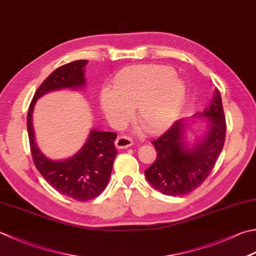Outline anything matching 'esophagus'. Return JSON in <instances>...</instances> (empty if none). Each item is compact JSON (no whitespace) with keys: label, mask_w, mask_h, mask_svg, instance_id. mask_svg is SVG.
Instances as JSON below:
<instances>
[{"label":"esophagus","mask_w":256,"mask_h":256,"mask_svg":"<svg viewBox=\"0 0 256 256\" xmlns=\"http://www.w3.org/2000/svg\"><path fill=\"white\" fill-rule=\"evenodd\" d=\"M133 145V141L128 136H118L115 141V146L118 148H128Z\"/></svg>","instance_id":"34e87169"}]
</instances>
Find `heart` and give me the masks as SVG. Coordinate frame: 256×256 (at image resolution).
<instances>
[{
	"instance_id": "b5f03b06",
	"label": "heart",
	"mask_w": 256,
	"mask_h": 256,
	"mask_svg": "<svg viewBox=\"0 0 256 256\" xmlns=\"http://www.w3.org/2000/svg\"><path fill=\"white\" fill-rule=\"evenodd\" d=\"M186 88L172 68L138 65L124 68L115 76L113 90L103 88L100 106L115 126L126 123L135 108L136 118L150 133L170 126L181 113Z\"/></svg>"
}]
</instances>
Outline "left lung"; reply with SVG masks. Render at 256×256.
<instances>
[{
  "label": "left lung",
  "instance_id": "8db88e82",
  "mask_svg": "<svg viewBox=\"0 0 256 256\" xmlns=\"http://www.w3.org/2000/svg\"><path fill=\"white\" fill-rule=\"evenodd\" d=\"M195 120L206 124L202 137L192 135V124ZM225 133L221 94L215 90L212 102L202 113H196L193 118L178 120L153 142L158 158L145 170V178L165 195L176 196L194 191L214 168L224 146Z\"/></svg>",
  "mask_w": 256,
  "mask_h": 256
}]
</instances>
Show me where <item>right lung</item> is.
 I'll list each match as a JSON object with an SVG mask.
<instances>
[{
	"label": "right lung",
	"mask_w": 256,
	"mask_h": 256,
	"mask_svg": "<svg viewBox=\"0 0 256 256\" xmlns=\"http://www.w3.org/2000/svg\"><path fill=\"white\" fill-rule=\"evenodd\" d=\"M86 60L68 63L52 72L35 92L28 113V133L35 166L51 186L76 201L96 198L106 188L118 151L114 141L116 133L91 128L83 146L73 156L65 160L48 158L35 141L33 111L40 98L58 90L78 91L86 86Z\"/></svg>",
	"instance_id": "add662e5"
}]
</instances>
